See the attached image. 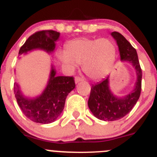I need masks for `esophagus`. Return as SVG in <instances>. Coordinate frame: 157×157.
<instances>
[{"label": "esophagus", "instance_id": "obj_1", "mask_svg": "<svg viewBox=\"0 0 157 157\" xmlns=\"http://www.w3.org/2000/svg\"><path fill=\"white\" fill-rule=\"evenodd\" d=\"M75 83H78L79 82L83 81V78L81 77H78V76H76V77L75 78Z\"/></svg>", "mask_w": 157, "mask_h": 157}]
</instances>
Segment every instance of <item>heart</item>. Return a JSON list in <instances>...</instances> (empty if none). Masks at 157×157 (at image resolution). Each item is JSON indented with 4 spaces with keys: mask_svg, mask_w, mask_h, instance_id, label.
<instances>
[{
    "mask_svg": "<svg viewBox=\"0 0 157 157\" xmlns=\"http://www.w3.org/2000/svg\"><path fill=\"white\" fill-rule=\"evenodd\" d=\"M66 52L59 54L60 61L70 71L82 64L87 76L98 80L108 74L116 57V47L109 38H79L65 45Z\"/></svg>",
    "mask_w": 157,
    "mask_h": 157,
    "instance_id": "heart-1",
    "label": "heart"
}]
</instances>
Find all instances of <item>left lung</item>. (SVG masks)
<instances>
[{"label": "left lung", "instance_id": "left-lung-1", "mask_svg": "<svg viewBox=\"0 0 157 157\" xmlns=\"http://www.w3.org/2000/svg\"><path fill=\"white\" fill-rule=\"evenodd\" d=\"M111 36L118 46L121 61H128L135 67L137 79L134 90L123 97H117L110 91L109 76L92 86L89 108L95 117L105 121L119 120L127 115L137 103L142 89V69L136 50L117 32L111 33Z\"/></svg>", "mask_w": 157, "mask_h": 157}]
</instances>
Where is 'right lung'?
Returning <instances> with one entry per match:
<instances>
[{"label":"right lung","mask_w":157,"mask_h":157,"mask_svg":"<svg viewBox=\"0 0 157 157\" xmlns=\"http://www.w3.org/2000/svg\"><path fill=\"white\" fill-rule=\"evenodd\" d=\"M60 33L54 30H43L30 36L20 48L18 54H27L33 50H43L48 54L53 52ZM75 88L74 78L56 75L51 67L47 86L40 96L29 98L21 93L18 84H14L17 103L28 118L36 123L49 124L55 121L62 113L68 93Z\"/></svg>","instance_id":"add662e5"}]
</instances>
